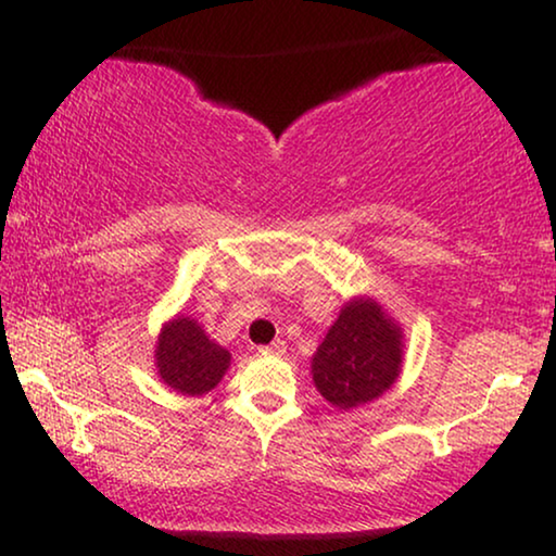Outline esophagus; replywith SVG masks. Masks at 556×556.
<instances>
[{
  "label": "esophagus",
  "mask_w": 556,
  "mask_h": 556,
  "mask_svg": "<svg viewBox=\"0 0 556 556\" xmlns=\"http://www.w3.org/2000/svg\"><path fill=\"white\" fill-rule=\"evenodd\" d=\"M261 352H265V354H286V341H280V339L270 341V344L263 346Z\"/></svg>",
  "instance_id": "obj_1"
}]
</instances>
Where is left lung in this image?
Masks as SVG:
<instances>
[{
	"mask_svg": "<svg viewBox=\"0 0 556 556\" xmlns=\"http://www.w3.org/2000/svg\"><path fill=\"white\" fill-rule=\"evenodd\" d=\"M405 331L371 295H354L339 311L316 354L311 375L331 407L354 409L382 397L397 382Z\"/></svg>",
	"mask_w": 556,
	"mask_h": 556,
	"instance_id": "8db88e82",
	"label": "left lung"
}]
</instances>
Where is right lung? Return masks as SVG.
Masks as SVG:
<instances>
[{"label": "right lung", "mask_w": 556, "mask_h": 556, "mask_svg": "<svg viewBox=\"0 0 556 556\" xmlns=\"http://www.w3.org/2000/svg\"><path fill=\"white\" fill-rule=\"evenodd\" d=\"M230 352L207 337L200 321L177 314L164 321L154 346L156 375L169 390L200 397L219 384L230 369Z\"/></svg>", "instance_id": "1"}]
</instances>
